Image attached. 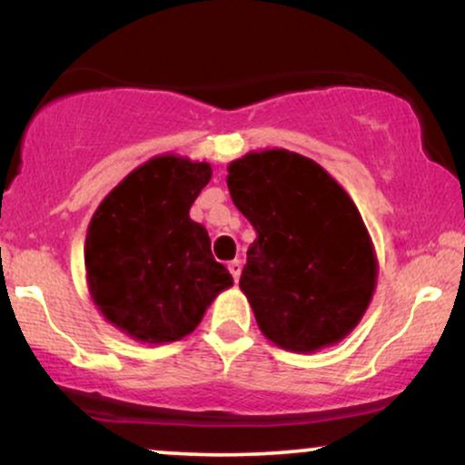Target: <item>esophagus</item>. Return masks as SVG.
Wrapping results in <instances>:
<instances>
[{"label":"esophagus","mask_w":465,"mask_h":465,"mask_svg":"<svg viewBox=\"0 0 465 465\" xmlns=\"http://www.w3.org/2000/svg\"><path fill=\"white\" fill-rule=\"evenodd\" d=\"M227 269H229V273L233 275V280H240V273H242V262H240V260H232V262L227 264Z\"/></svg>","instance_id":"34e87169"}]
</instances>
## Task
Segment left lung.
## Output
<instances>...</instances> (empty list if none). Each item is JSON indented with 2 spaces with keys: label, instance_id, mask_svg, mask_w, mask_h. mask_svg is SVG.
Wrapping results in <instances>:
<instances>
[{
  "label": "left lung",
  "instance_id": "1",
  "mask_svg": "<svg viewBox=\"0 0 465 465\" xmlns=\"http://www.w3.org/2000/svg\"><path fill=\"white\" fill-rule=\"evenodd\" d=\"M233 205L258 232L240 275L258 328L312 354L343 341L370 308L378 258L359 207L328 170L286 148L227 165Z\"/></svg>",
  "mask_w": 465,
  "mask_h": 465
}]
</instances>
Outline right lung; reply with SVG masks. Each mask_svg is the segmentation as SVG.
Listing matches in <instances>:
<instances>
[{
	"mask_svg": "<svg viewBox=\"0 0 465 465\" xmlns=\"http://www.w3.org/2000/svg\"><path fill=\"white\" fill-rule=\"evenodd\" d=\"M212 165L165 153L131 170L100 201L84 238V280L98 312L137 343L194 332L233 277L212 255L190 207Z\"/></svg>",
	"mask_w": 465,
	"mask_h": 465,
	"instance_id": "1",
	"label": "right lung"
}]
</instances>
